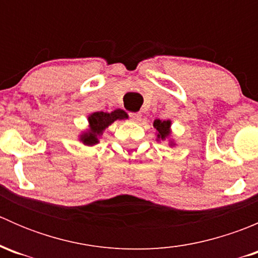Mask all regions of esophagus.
<instances>
[{"label": "esophagus", "instance_id": "1", "mask_svg": "<svg viewBox=\"0 0 258 258\" xmlns=\"http://www.w3.org/2000/svg\"><path fill=\"white\" fill-rule=\"evenodd\" d=\"M130 117H131L134 121H140V119H141V113H140V112H130Z\"/></svg>", "mask_w": 258, "mask_h": 258}]
</instances>
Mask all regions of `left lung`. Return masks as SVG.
<instances>
[{"label": "left lung", "mask_w": 258, "mask_h": 258, "mask_svg": "<svg viewBox=\"0 0 258 258\" xmlns=\"http://www.w3.org/2000/svg\"><path fill=\"white\" fill-rule=\"evenodd\" d=\"M170 121H160V119H156V121L153 122V126H155V128L158 131V139L165 140L166 137H168V135H170Z\"/></svg>", "instance_id": "obj_1"}]
</instances>
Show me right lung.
<instances>
[{
  "label": "right lung",
  "instance_id": "right-lung-1",
  "mask_svg": "<svg viewBox=\"0 0 258 258\" xmlns=\"http://www.w3.org/2000/svg\"><path fill=\"white\" fill-rule=\"evenodd\" d=\"M127 118V113L122 110H116L113 112H95L88 117V122H90V131L86 132L85 135L81 136V141L85 145L92 146L97 144L98 140L97 136L102 134L103 130L106 127L110 126L112 122L116 119H123Z\"/></svg>",
  "mask_w": 258,
  "mask_h": 258
}]
</instances>
